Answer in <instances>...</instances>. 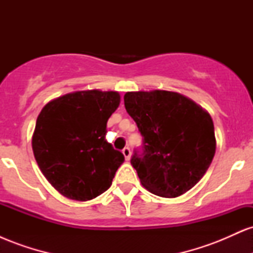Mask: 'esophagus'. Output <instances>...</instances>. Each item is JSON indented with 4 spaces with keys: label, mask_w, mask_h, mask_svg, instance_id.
Instances as JSON below:
<instances>
[{
    "label": "esophagus",
    "mask_w": 253,
    "mask_h": 253,
    "mask_svg": "<svg viewBox=\"0 0 253 253\" xmlns=\"http://www.w3.org/2000/svg\"><path fill=\"white\" fill-rule=\"evenodd\" d=\"M123 153H124L125 158H126V161H129V159H130V150H129V147H125V149L123 150Z\"/></svg>",
    "instance_id": "esophagus-1"
}]
</instances>
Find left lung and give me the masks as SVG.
<instances>
[{"label":"left lung","instance_id":"obj_1","mask_svg":"<svg viewBox=\"0 0 253 253\" xmlns=\"http://www.w3.org/2000/svg\"><path fill=\"white\" fill-rule=\"evenodd\" d=\"M125 108L144 136V153L130 164L150 193L177 197L200 179L215 155L210 113L184 95L167 90L128 91Z\"/></svg>","mask_w":253,"mask_h":253}]
</instances>
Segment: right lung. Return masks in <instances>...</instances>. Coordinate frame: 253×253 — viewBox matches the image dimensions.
I'll use <instances>...</instances> for the list:
<instances>
[{
	"label": "right lung",
	"mask_w": 253,
	"mask_h": 253,
	"mask_svg": "<svg viewBox=\"0 0 253 253\" xmlns=\"http://www.w3.org/2000/svg\"><path fill=\"white\" fill-rule=\"evenodd\" d=\"M119 104L118 91L82 90L50 101L38 115L32 149L63 196L89 201L112 185L125 157L107 143L106 128Z\"/></svg>",
	"instance_id": "obj_1"
}]
</instances>
